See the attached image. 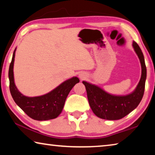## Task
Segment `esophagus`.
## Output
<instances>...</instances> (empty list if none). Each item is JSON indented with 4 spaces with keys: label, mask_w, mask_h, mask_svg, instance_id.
<instances>
[{
    "label": "esophagus",
    "mask_w": 155,
    "mask_h": 155,
    "mask_svg": "<svg viewBox=\"0 0 155 155\" xmlns=\"http://www.w3.org/2000/svg\"><path fill=\"white\" fill-rule=\"evenodd\" d=\"M78 77L80 78V79L83 80L84 78H86V75L84 72H80L79 74H78Z\"/></svg>",
    "instance_id": "esophagus-1"
}]
</instances>
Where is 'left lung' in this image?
I'll use <instances>...</instances> for the list:
<instances>
[{"label":"left lung","mask_w":155,"mask_h":155,"mask_svg":"<svg viewBox=\"0 0 155 155\" xmlns=\"http://www.w3.org/2000/svg\"><path fill=\"white\" fill-rule=\"evenodd\" d=\"M133 48L140 59L141 75L137 87L127 95H114L99 86L83 81L89 104L97 117L108 120L122 119L133 111L142 99L146 80V67L143 54L138 44L133 41Z\"/></svg>","instance_id":"8db88e82"}]
</instances>
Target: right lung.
Wrapping results in <instances>:
<instances>
[{
	"instance_id": "add662e5",
	"label": "right lung",
	"mask_w": 155,
	"mask_h": 155,
	"mask_svg": "<svg viewBox=\"0 0 155 155\" xmlns=\"http://www.w3.org/2000/svg\"><path fill=\"white\" fill-rule=\"evenodd\" d=\"M16 48L14 50L9 69V90L15 103L27 115L38 121L56 118L61 114L68 94L76 84L79 83L77 77L64 81L48 93L41 96H26L15 86L14 65Z\"/></svg>"
}]
</instances>
